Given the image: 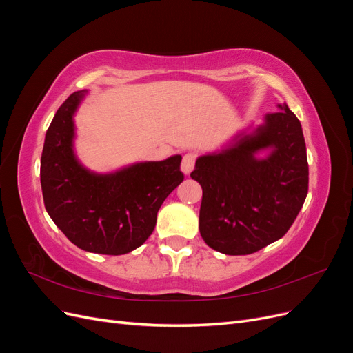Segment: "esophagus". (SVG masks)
Wrapping results in <instances>:
<instances>
[{
    "mask_svg": "<svg viewBox=\"0 0 353 353\" xmlns=\"http://www.w3.org/2000/svg\"><path fill=\"white\" fill-rule=\"evenodd\" d=\"M196 159H197V156L194 154V153H187V154H184V157H183V163H181V169H183V172L185 174V175H188L191 170H193V168H194V165H196Z\"/></svg>",
    "mask_w": 353,
    "mask_h": 353,
    "instance_id": "esophagus-1",
    "label": "esophagus"
}]
</instances>
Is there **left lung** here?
Wrapping results in <instances>:
<instances>
[{"mask_svg":"<svg viewBox=\"0 0 353 353\" xmlns=\"http://www.w3.org/2000/svg\"><path fill=\"white\" fill-rule=\"evenodd\" d=\"M279 108L252 135L197 159L190 176L203 190L199 228L213 250L258 252L281 239L303 206L309 169L302 126L285 103ZM263 148L272 154L256 159Z\"/></svg>","mask_w":353,"mask_h":353,"instance_id":"left-lung-1","label":"left lung"}]
</instances>
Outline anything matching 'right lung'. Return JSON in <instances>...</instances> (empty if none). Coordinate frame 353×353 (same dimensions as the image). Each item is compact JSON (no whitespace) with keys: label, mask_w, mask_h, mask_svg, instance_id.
Here are the masks:
<instances>
[{"label":"right lung","mask_w":353,"mask_h":353,"mask_svg":"<svg viewBox=\"0 0 353 353\" xmlns=\"http://www.w3.org/2000/svg\"><path fill=\"white\" fill-rule=\"evenodd\" d=\"M83 95L70 94L48 126L41 156L42 197L50 218L79 249L125 254L150 237L160 206L184 181L183 157L108 175L90 172L73 153V113Z\"/></svg>","instance_id":"obj_1"}]
</instances>
